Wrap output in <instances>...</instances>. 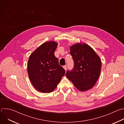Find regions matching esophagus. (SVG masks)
<instances>
[{
	"mask_svg": "<svg viewBox=\"0 0 124 124\" xmlns=\"http://www.w3.org/2000/svg\"><path fill=\"white\" fill-rule=\"evenodd\" d=\"M63 68L65 69V70H67V66H66V65H65V66H63Z\"/></svg>",
	"mask_w": 124,
	"mask_h": 124,
	"instance_id": "obj_1",
	"label": "esophagus"
}]
</instances>
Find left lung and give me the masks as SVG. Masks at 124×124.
<instances>
[{
  "mask_svg": "<svg viewBox=\"0 0 124 124\" xmlns=\"http://www.w3.org/2000/svg\"><path fill=\"white\" fill-rule=\"evenodd\" d=\"M70 50L74 67L72 70L67 72V78L80 91L91 89L101 73V62L100 57L86 44H76L70 46Z\"/></svg>",
  "mask_w": 124,
  "mask_h": 124,
  "instance_id": "1",
  "label": "left lung"
}]
</instances>
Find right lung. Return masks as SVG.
Returning <instances> with one entry per match:
<instances>
[{
    "label": "right lung",
    "mask_w": 124,
    "mask_h": 124,
    "mask_svg": "<svg viewBox=\"0 0 124 124\" xmlns=\"http://www.w3.org/2000/svg\"><path fill=\"white\" fill-rule=\"evenodd\" d=\"M58 43L49 41L43 43L30 55L27 72L35 89L42 93L54 91L65 73L54 55Z\"/></svg>",
    "instance_id": "1"
}]
</instances>
